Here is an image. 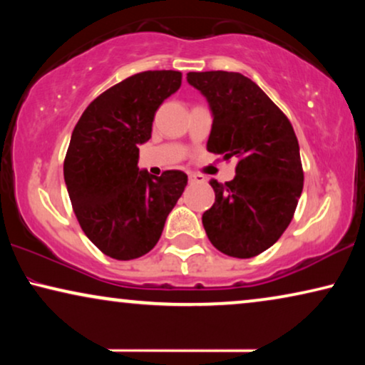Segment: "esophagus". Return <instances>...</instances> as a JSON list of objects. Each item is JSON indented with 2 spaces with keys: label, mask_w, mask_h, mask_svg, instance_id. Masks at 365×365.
<instances>
[{
  "label": "esophagus",
  "mask_w": 365,
  "mask_h": 365,
  "mask_svg": "<svg viewBox=\"0 0 365 365\" xmlns=\"http://www.w3.org/2000/svg\"><path fill=\"white\" fill-rule=\"evenodd\" d=\"M187 179L191 184H196V182H202L204 176H201V174H189Z\"/></svg>",
  "instance_id": "34e87169"
}]
</instances>
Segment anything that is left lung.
Returning <instances> with one entry per match:
<instances>
[{
    "label": "left lung",
    "mask_w": 365,
    "mask_h": 365,
    "mask_svg": "<svg viewBox=\"0 0 365 365\" xmlns=\"http://www.w3.org/2000/svg\"><path fill=\"white\" fill-rule=\"evenodd\" d=\"M187 83L211 111L207 151L239 159L232 181H209L216 201L202 214L204 231L227 256L254 257L282 236L301 197L296 133L286 114L241 73H187Z\"/></svg>",
    "instance_id": "8db88e82"
}]
</instances>
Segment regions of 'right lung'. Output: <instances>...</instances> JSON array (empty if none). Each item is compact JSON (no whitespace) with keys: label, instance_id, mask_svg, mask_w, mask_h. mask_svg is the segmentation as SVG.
I'll list each match as a JSON object with an SVG mask.
<instances>
[{"label":"right lung","instance_id":"right-lung-1","mask_svg":"<svg viewBox=\"0 0 365 365\" xmlns=\"http://www.w3.org/2000/svg\"><path fill=\"white\" fill-rule=\"evenodd\" d=\"M181 86L179 71H144L114 84L84 109L64 159V182L89 241L118 261L156 246L187 184L182 171L138 168L158 108Z\"/></svg>","mask_w":365,"mask_h":365}]
</instances>
